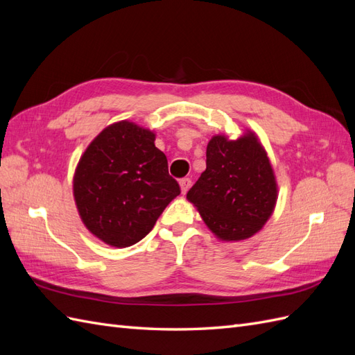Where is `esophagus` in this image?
Returning a JSON list of instances; mask_svg holds the SVG:
<instances>
[{"mask_svg":"<svg viewBox=\"0 0 355 355\" xmlns=\"http://www.w3.org/2000/svg\"><path fill=\"white\" fill-rule=\"evenodd\" d=\"M179 187H180V192L182 194H187V191L191 188V179L185 178L179 180Z\"/></svg>","mask_w":355,"mask_h":355,"instance_id":"obj_1","label":"esophagus"}]
</instances>
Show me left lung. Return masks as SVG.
<instances>
[{
	"label": "left lung",
	"mask_w": 355,
	"mask_h": 355,
	"mask_svg": "<svg viewBox=\"0 0 355 355\" xmlns=\"http://www.w3.org/2000/svg\"><path fill=\"white\" fill-rule=\"evenodd\" d=\"M206 170L187 200L220 241L253 237L274 213L278 185L261 139L247 130L239 139L214 135L207 145Z\"/></svg>",
	"instance_id": "8db88e82"
}]
</instances>
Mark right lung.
<instances>
[{"mask_svg": "<svg viewBox=\"0 0 355 355\" xmlns=\"http://www.w3.org/2000/svg\"><path fill=\"white\" fill-rule=\"evenodd\" d=\"M72 191L84 227L116 249L141 241L180 194L155 133L127 120L105 127L90 142Z\"/></svg>", "mask_w": 355, "mask_h": 355, "instance_id": "right-lung-1", "label": "right lung"}]
</instances>
